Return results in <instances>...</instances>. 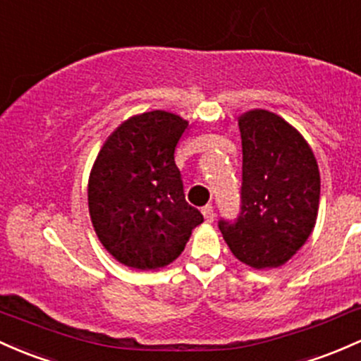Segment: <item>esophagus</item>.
<instances>
[{"label": "esophagus", "instance_id": "1", "mask_svg": "<svg viewBox=\"0 0 361 361\" xmlns=\"http://www.w3.org/2000/svg\"><path fill=\"white\" fill-rule=\"evenodd\" d=\"M203 215H204V220H207L208 224L213 222V219H215V212H213L212 204H207V207L203 208Z\"/></svg>", "mask_w": 361, "mask_h": 361}]
</instances>
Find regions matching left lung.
<instances>
[{
	"instance_id": "1",
	"label": "left lung",
	"mask_w": 361,
	"mask_h": 361,
	"mask_svg": "<svg viewBox=\"0 0 361 361\" xmlns=\"http://www.w3.org/2000/svg\"><path fill=\"white\" fill-rule=\"evenodd\" d=\"M243 139L241 213L219 227L239 262L277 269L296 255L315 227L320 172L306 139L269 110L239 117Z\"/></svg>"
}]
</instances>
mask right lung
<instances>
[{
  "label": "right lung",
  "mask_w": 361,
  "mask_h": 361,
  "mask_svg": "<svg viewBox=\"0 0 361 361\" xmlns=\"http://www.w3.org/2000/svg\"><path fill=\"white\" fill-rule=\"evenodd\" d=\"M189 122L154 110L122 122L104 141L87 184L92 227L126 267L158 270L184 251L203 222L185 201L176 148Z\"/></svg>",
  "instance_id": "obj_1"
}]
</instances>
